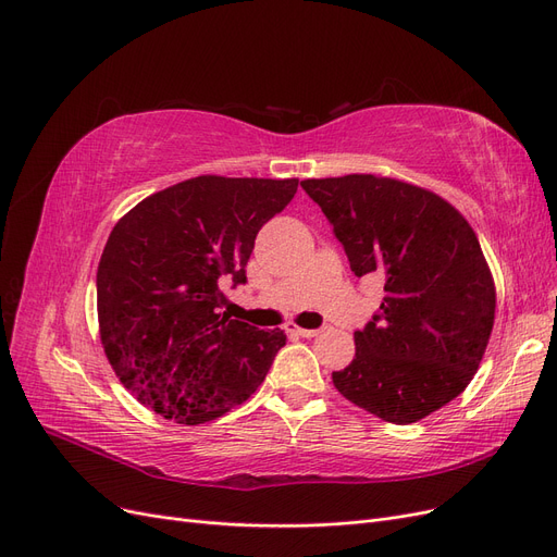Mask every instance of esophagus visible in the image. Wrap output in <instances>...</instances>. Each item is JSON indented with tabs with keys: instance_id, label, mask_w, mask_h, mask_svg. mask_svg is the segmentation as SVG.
Instances as JSON below:
<instances>
[{
	"instance_id": "1",
	"label": "esophagus",
	"mask_w": 557,
	"mask_h": 557,
	"mask_svg": "<svg viewBox=\"0 0 557 557\" xmlns=\"http://www.w3.org/2000/svg\"><path fill=\"white\" fill-rule=\"evenodd\" d=\"M286 332L292 334V336H305V338H311V336H319L321 334V330H307V327H298L294 323L286 325Z\"/></svg>"
}]
</instances>
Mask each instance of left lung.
Returning <instances> with one entry per match:
<instances>
[{"mask_svg":"<svg viewBox=\"0 0 557 557\" xmlns=\"http://www.w3.org/2000/svg\"><path fill=\"white\" fill-rule=\"evenodd\" d=\"M357 277L380 275V311L332 382L382 421L414 423L467 389L494 327L496 292L478 236L434 193L389 177L300 182Z\"/></svg>","mask_w":557,"mask_h":557,"instance_id":"1","label":"left lung"}]
</instances>
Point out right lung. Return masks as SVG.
<instances>
[{"label":"right lung","instance_id":"right-lung-1","mask_svg":"<svg viewBox=\"0 0 557 557\" xmlns=\"http://www.w3.org/2000/svg\"><path fill=\"white\" fill-rule=\"evenodd\" d=\"M298 180L202 175L120 219L98 265L102 346L127 389L163 419L198 425L248 400L286 344L221 313V286L246 284L257 232Z\"/></svg>","mask_w":557,"mask_h":557}]
</instances>
